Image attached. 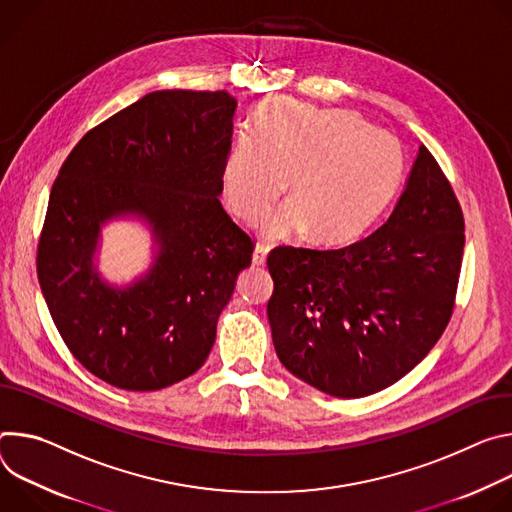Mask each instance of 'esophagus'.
Returning a JSON list of instances; mask_svg holds the SVG:
<instances>
[{
	"label": "esophagus",
	"mask_w": 512,
	"mask_h": 512,
	"mask_svg": "<svg viewBox=\"0 0 512 512\" xmlns=\"http://www.w3.org/2000/svg\"><path fill=\"white\" fill-rule=\"evenodd\" d=\"M268 252H270V246H268V244L258 242V244H256V248H254V254H252V262H254L256 266H262V264L266 262Z\"/></svg>",
	"instance_id": "obj_1"
}]
</instances>
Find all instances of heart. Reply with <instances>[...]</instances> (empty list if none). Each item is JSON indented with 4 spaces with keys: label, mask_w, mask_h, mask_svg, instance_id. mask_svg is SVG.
I'll return each instance as SVG.
<instances>
[{
    "label": "heart",
    "mask_w": 512,
    "mask_h": 512,
    "mask_svg": "<svg viewBox=\"0 0 512 512\" xmlns=\"http://www.w3.org/2000/svg\"><path fill=\"white\" fill-rule=\"evenodd\" d=\"M403 148L354 111L289 99L260 109L256 134L240 132L223 162V195L244 221L262 219L287 187L289 205L266 223L268 238L309 230L342 244L380 215L403 177Z\"/></svg>",
    "instance_id": "1"
}]
</instances>
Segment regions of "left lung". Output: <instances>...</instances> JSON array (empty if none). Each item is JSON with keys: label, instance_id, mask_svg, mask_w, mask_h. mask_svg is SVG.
<instances>
[{"label": "left lung", "instance_id": "obj_1", "mask_svg": "<svg viewBox=\"0 0 512 512\" xmlns=\"http://www.w3.org/2000/svg\"><path fill=\"white\" fill-rule=\"evenodd\" d=\"M464 240L456 193L421 146L403 195L368 238L268 254V321L282 366L337 399L401 380L449 323Z\"/></svg>", "mask_w": 512, "mask_h": 512}]
</instances>
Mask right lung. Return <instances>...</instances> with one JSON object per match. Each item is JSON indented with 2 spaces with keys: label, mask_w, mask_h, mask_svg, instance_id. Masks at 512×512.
I'll return each instance as SVG.
<instances>
[{
  "label": "right lung",
  "mask_w": 512,
  "mask_h": 512,
  "mask_svg": "<svg viewBox=\"0 0 512 512\" xmlns=\"http://www.w3.org/2000/svg\"><path fill=\"white\" fill-rule=\"evenodd\" d=\"M238 101L227 91H154L87 132L56 177L36 270L71 354L124 390H160L207 360L217 319L254 242L219 195ZM153 230L149 272L113 288L92 262L100 225Z\"/></svg>",
  "instance_id": "add662e5"
}]
</instances>
